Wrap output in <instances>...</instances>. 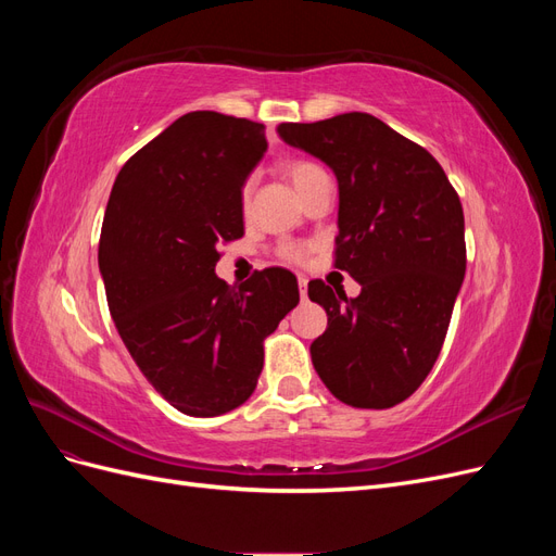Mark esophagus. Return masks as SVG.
Masks as SVG:
<instances>
[{
  "instance_id": "34e87169",
  "label": "esophagus",
  "mask_w": 556,
  "mask_h": 556,
  "mask_svg": "<svg viewBox=\"0 0 556 556\" xmlns=\"http://www.w3.org/2000/svg\"><path fill=\"white\" fill-rule=\"evenodd\" d=\"M299 294H301V299L308 296V280L304 276H299Z\"/></svg>"
}]
</instances>
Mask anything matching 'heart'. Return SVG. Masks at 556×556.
Wrapping results in <instances>:
<instances>
[{
  "mask_svg": "<svg viewBox=\"0 0 556 556\" xmlns=\"http://www.w3.org/2000/svg\"><path fill=\"white\" fill-rule=\"evenodd\" d=\"M282 172H285V176L292 180V185L296 188V192L301 194V199H306L319 182L329 180V174L323 169V166H319L313 160H304V157L288 160L282 164ZM241 206H243V211H248V206H250V182H245L243 190H241ZM278 255L285 262L301 264V262H306V257H308V248L301 245V243H282L278 248Z\"/></svg>",
  "mask_w": 556,
  "mask_h": 556,
  "instance_id": "1",
  "label": "heart"
}]
</instances>
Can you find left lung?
Returning <instances> with one entry per match:
<instances>
[{
  "mask_svg": "<svg viewBox=\"0 0 556 556\" xmlns=\"http://www.w3.org/2000/svg\"><path fill=\"white\" fill-rule=\"evenodd\" d=\"M278 134L339 180L333 266L362 285L345 296L323 280L308 296L329 315L311 357L352 408L406 401L441 355L466 274L464 211L443 166L371 113L282 123Z\"/></svg>",
  "mask_w": 556,
  "mask_h": 556,
  "instance_id": "1",
  "label": "left lung"
}]
</instances>
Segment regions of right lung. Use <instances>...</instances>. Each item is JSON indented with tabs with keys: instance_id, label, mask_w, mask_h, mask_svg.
Listing matches in <instances>:
<instances>
[{
	"instance_id": "right-lung-1",
	"label": "right lung",
	"mask_w": 556,
	"mask_h": 556,
	"mask_svg": "<svg viewBox=\"0 0 556 556\" xmlns=\"http://www.w3.org/2000/svg\"><path fill=\"white\" fill-rule=\"evenodd\" d=\"M266 150L264 125L215 111L180 115L117 174L99 237L113 323L146 380L192 417L255 392L264 339L299 304L271 266L243 285L215 276L243 237L241 188Z\"/></svg>"
}]
</instances>
